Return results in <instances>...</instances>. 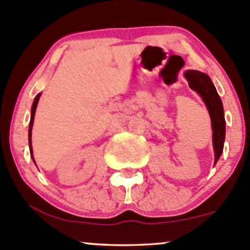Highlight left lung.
Instances as JSON below:
<instances>
[{"instance_id":"obj_1","label":"left lung","mask_w":250,"mask_h":250,"mask_svg":"<svg viewBox=\"0 0 250 250\" xmlns=\"http://www.w3.org/2000/svg\"><path fill=\"white\" fill-rule=\"evenodd\" d=\"M190 88L197 92L206 103L212 126V144L215 151V163L218 161L223 151L224 137H226V120L222 100L217 94L214 83L206 73L198 71H188L184 73Z\"/></svg>"}]
</instances>
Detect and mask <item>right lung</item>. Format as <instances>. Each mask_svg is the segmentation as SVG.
Wrapping results in <instances>:
<instances>
[{
	"label": "right lung",
	"instance_id": "1",
	"mask_svg": "<svg viewBox=\"0 0 250 250\" xmlns=\"http://www.w3.org/2000/svg\"><path fill=\"white\" fill-rule=\"evenodd\" d=\"M40 95L41 94H38L36 95L34 103H33V107H32V117H30V123H29V133H28V136H29V147H30V155H32V127H33V123H34V116H35V111H36V106H38V103H39V99H40ZM33 157V155H32ZM33 159H34V157H33Z\"/></svg>",
	"mask_w": 250,
	"mask_h": 250
}]
</instances>
